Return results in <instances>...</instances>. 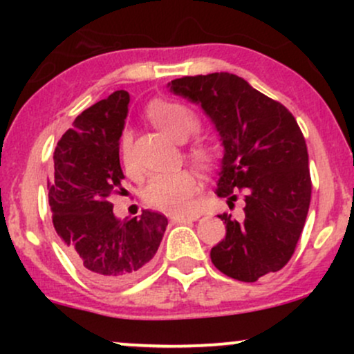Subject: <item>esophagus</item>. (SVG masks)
<instances>
[{
  "label": "esophagus",
  "mask_w": 354,
  "mask_h": 354,
  "mask_svg": "<svg viewBox=\"0 0 354 354\" xmlns=\"http://www.w3.org/2000/svg\"><path fill=\"white\" fill-rule=\"evenodd\" d=\"M200 218V214L198 213H178V214H173L171 219L174 223H189V221H196V219Z\"/></svg>",
  "instance_id": "1"
}]
</instances>
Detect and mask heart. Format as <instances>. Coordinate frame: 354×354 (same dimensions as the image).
Returning <instances> with one entry per match:
<instances>
[{"label": "heart", "instance_id": "b5f03b06", "mask_svg": "<svg viewBox=\"0 0 354 354\" xmlns=\"http://www.w3.org/2000/svg\"><path fill=\"white\" fill-rule=\"evenodd\" d=\"M146 116L154 128L183 141L198 129V118L189 108L176 101H154L149 104ZM121 153L126 168L131 169V140L128 135L121 138ZM191 158L198 165H208L211 153L205 146H194ZM198 191V180L188 169H178L169 173H156L149 178L145 188V200L149 206L163 211H185L189 208L191 200Z\"/></svg>", "mask_w": 354, "mask_h": 354}]
</instances>
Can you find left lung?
<instances>
[{"instance_id": "left-lung-1", "label": "left lung", "mask_w": 354, "mask_h": 354, "mask_svg": "<svg viewBox=\"0 0 354 354\" xmlns=\"http://www.w3.org/2000/svg\"><path fill=\"white\" fill-rule=\"evenodd\" d=\"M169 91L201 106L223 146L216 194L236 201L245 216L226 223V236L211 248V261L223 274L253 283L290 261L306 221L311 200L308 149L295 116L231 73L185 76Z\"/></svg>"}]
</instances>
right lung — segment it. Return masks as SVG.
<instances>
[{
  "instance_id": "add662e5",
  "label": "right lung",
  "mask_w": 354,
  "mask_h": 354,
  "mask_svg": "<svg viewBox=\"0 0 354 354\" xmlns=\"http://www.w3.org/2000/svg\"><path fill=\"white\" fill-rule=\"evenodd\" d=\"M128 104V91L121 89L84 109L58 141L48 181L61 245L89 281L106 288L143 276L168 226L165 214L149 209L120 219L109 203L124 178L120 138Z\"/></svg>"
}]
</instances>
